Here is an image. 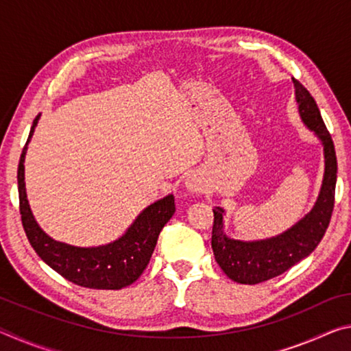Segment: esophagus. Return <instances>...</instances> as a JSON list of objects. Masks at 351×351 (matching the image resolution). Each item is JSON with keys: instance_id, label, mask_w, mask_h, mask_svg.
<instances>
[{"instance_id": "obj_1", "label": "esophagus", "mask_w": 351, "mask_h": 351, "mask_svg": "<svg viewBox=\"0 0 351 351\" xmlns=\"http://www.w3.org/2000/svg\"><path fill=\"white\" fill-rule=\"evenodd\" d=\"M186 186H187L189 190H192V192H199V190H203V187H204L203 182H201V180H198V178L195 175L187 178Z\"/></svg>"}]
</instances>
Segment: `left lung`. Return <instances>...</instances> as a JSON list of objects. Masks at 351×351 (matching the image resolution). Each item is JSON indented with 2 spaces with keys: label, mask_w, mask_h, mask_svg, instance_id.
<instances>
[{
  "label": "left lung",
  "mask_w": 351,
  "mask_h": 351,
  "mask_svg": "<svg viewBox=\"0 0 351 351\" xmlns=\"http://www.w3.org/2000/svg\"><path fill=\"white\" fill-rule=\"evenodd\" d=\"M295 100L302 121L316 133L324 144L325 176L316 206L308 215L282 235L263 241L230 240L223 232V209H213L212 249L217 263L234 282L257 285L283 274L302 258L310 255L325 235L332 209L337 178L335 144L320 116L310 91L299 80L293 79Z\"/></svg>",
  "instance_id": "left-lung-1"
}]
</instances>
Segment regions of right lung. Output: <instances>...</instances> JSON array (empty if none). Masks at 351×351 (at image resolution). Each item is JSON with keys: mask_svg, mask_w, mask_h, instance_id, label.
I'll return each instance as SVG.
<instances>
[{"mask_svg": "<svg viewBox=\"0 0 351 351\" xmlns=\"http://www.w3.org/2000/svg\"><path fill=\"white\" fill-rule=\"evenodd\" d=\"M35 117L27 142L37 125ZM19 164V197L21 223L29 243L47 266L66 280L91 289H121L139 278L147 268L158 237L175 213V198L169 195L148 206L121 239L99 247H75L52 240L38 228L29 209L25 189V154Z\"/></svg>", "mask_w": 351, "mask_h": 351, "instance_id": "1", "label": "right lung"}]
</instances>
